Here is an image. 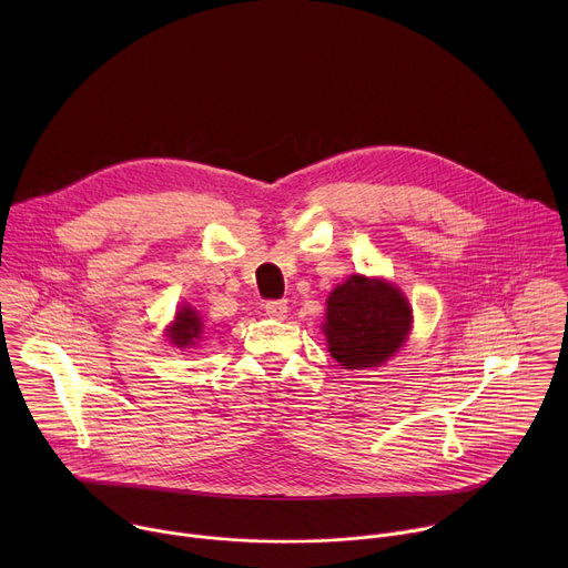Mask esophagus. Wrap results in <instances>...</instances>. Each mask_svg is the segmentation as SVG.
I'll use <instances>...</instances> for the list:
<instances>
[{
  "mask_svg": "<svg viewBox=\"0 0 568 568\" xmlns=\"http://www.w3.org/2000/svg\"><path fill=\"white\" fill-rule=\"evenodd\" d=\"M265 312H267L272 318H285V316H287V301H283V298L267 301V303H265Z\"/></svg>",
  "mask_w": 568,
  "mask_h": 568,
  "instance_id": "obj_1",
  "label": "esophagus"
}]
</instances>
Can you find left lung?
<instances>
[{
	"mask_svg": "<svg viewBox=\"0 0 568 568\" xmlns=\"http://www.w3.org/2000/svg\"><path fill=\"white\" fill-rule=\"evenodd\" d=\"M409 328L407 298L384 281L351 276L328 296L323 333L331 355L346 368L379 366L404 344Z\"/></svg>",
	"mask_w": 568,
	"mask_h": 568,
	"instance_id": "1",
	"label": "left lung"
}]
</instances>
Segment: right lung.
<instances>
[{"mask_svg": "<svg viewBox=\"0 0 568 568\" xmlns=\"http://www.w3.org/2000/svg\"><path fill=\"white\" fill-rule=\"evenodd\" d=\"M200 335H202L200 316L195 314V310L182 307L178 312V321L173 323V328H171L173 344L180 346V348H186V346H193L195 339H200Z\"/></svg>", "mask_w": 568, "mask_h": 568, "instance_id": "1", "label": "right lung"}]
</instances>
